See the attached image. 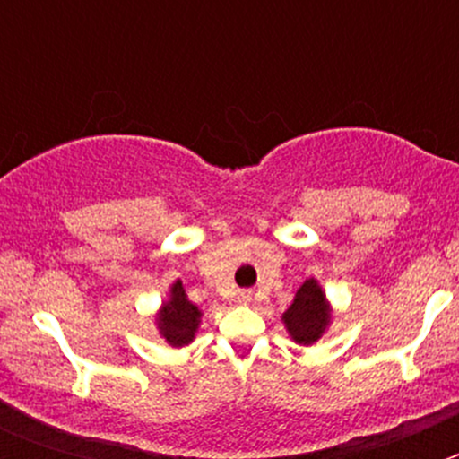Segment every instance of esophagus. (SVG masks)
I'll list each match as a JSON object with an SVG mask.
<instances>
[{"label": "esophagus", "mask_w": 459, "mask_h": 459, "mask_svg": "<svg viewBox=\"0 0 459 459\" xmlns=\"http://www.w3.org/2000/svg\"><path fill=\"white\" fill-rule=\"evenodd\" d=\"M241 301H250V296L248 294H241Z\"/></svg>", "instance_id": "34e87169"}]
</instances>
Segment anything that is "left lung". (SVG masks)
I'll return each instance as SVG.
<instances>
[{
  "mask_svg": "<svg viewBox=\"0 0 459 459\" xmlns=\"http://www.w3.org/2000/svg\"><path fill=\"white\" fill-rule=\"evenodd\" d=\"M287 331L299 344H312L322 338L331 322V312H328L326 296L317 280H306L299 291H296L294 301L282 315Z\"/></svg>",
  "mask_w": 459,
  "mask_h": 459,
  "instance_id": "left-lung-1",
  "label": "left lung"
}]
</instances>
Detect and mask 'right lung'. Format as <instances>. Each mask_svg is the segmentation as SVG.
I'll return each instance as SVG.
<instances>
[{"mask_svg": "<svg viewBox=\"0 0 459 459\" xmlns=\"http://www.w3.org/2000/svg\"><path fill=\"white\" fill-rule=\"evenodd\" d=\"M202 312L195 303L188 301L181 280H177L169 290V301L163 303V310L158 312V328L160 335L168 340L172 347H184L193 342L195 331L200 326Z\"/></svg>", "mask_w": 459, "mask_h": 459, "instance_id": "right-lung-1", "label": "right lung"}]
</instances>
